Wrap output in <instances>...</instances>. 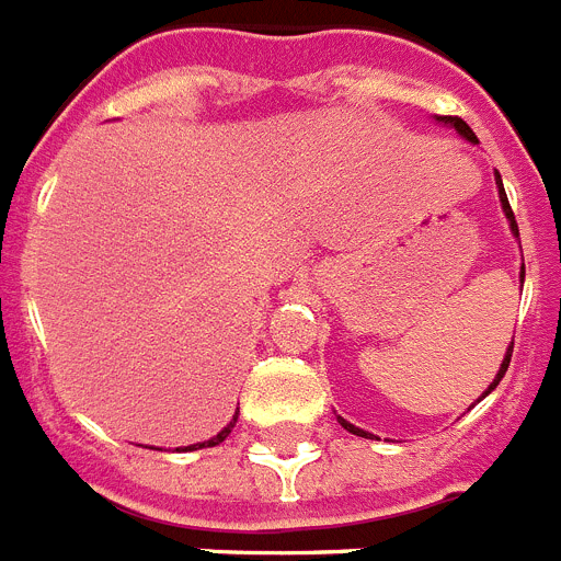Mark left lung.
<instances>
[{
    "mask_svg": "<svg viewBox=\"0 0 561 561\" xmlns=\"http://www.w3.org/2000/svg\"><path fill=\"white\" fill-rule=\"evenodd\" d=\"M434 122L437 124H446V127H454L459 133V138H465L468 140V144H479V138H476L473 135V129L468 127V124L462 122V118H451V115H437V118H434ZM495 187H499V198H501V209H504V216H506V221H510V229H512V238L515 240H520V232H517V224H515V213H512V207H510V198H506V191H504V182H501V174L499 171H495ZM523 279H526V268H523L520 265V285H523ZM512 345L515 343H510V348H506V354H504V359H501V368H499V374H495V379L490 381V387H486L484 392H481V399H486V396H490V392L495 390V387H499V381L504 379V374H506V368H510V359H512ZM479 399V401H481ZM473 407V404H470ZM337 423L340 426L345 428V432H352V434H357V437H374V434L370 432H365V428H359V426H354V423H348L345 421V417H340L337 415Z\"/></svg>",
    "mask_w": 561,
    "mask_h": 561,
    "instance_id": "left-lung-1",
    "label": "left lung"
}]
</instances>
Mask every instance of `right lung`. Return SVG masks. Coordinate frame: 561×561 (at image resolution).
<instances>
[{
  "instance_id": "add662e5",
  "label": "right lung",
  "mask_w": 561,
  "mask_h": 561,
  "mask_svg": "<svg viewBox=\"0 0 561 561\" xmlns=\"http://www.w3.org/2000/svg\"><path fill=\"white\" fill-rule=\"evenodd\" d=\"M234 423H238V412H234L232 421H229L227 426H224L221 432L216 434V437L204 439V443H193V446H182V448H176V451H198V448H213V446H218V443H224V439L229 437V432H232V428H234Z\"/></svg>"
}]
</instances>
